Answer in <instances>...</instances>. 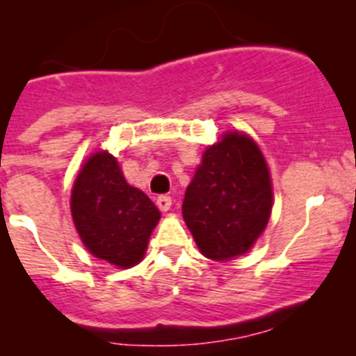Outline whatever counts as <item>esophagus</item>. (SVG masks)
I'll return each instance as SVG.
<instances>
[{
	"label": "esophagus",
	"instance_id": "esophagus-1",
	"mask_svg": "<svg viewBox=\"0 0 356 356\" xmlns=\"http://www.w3.org/2000/svg\"><path fill=\"white\" fill-rule=\"evenodd\" d=\"M171 204H172V200L169 197V195H159V197H156V207L161 208L162 211H168L169 208H171Z\"/></svg>",
	"mask_w": 356,
	"mask_h": 356
}]
</instances>
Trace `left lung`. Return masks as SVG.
<instances>
[{
  "label": "left lung",
  "instance_id": "1",
  "mask_svg": "<svg viewBox=\"0 0 356 356\" xmlns=\"http://www.w3.org/2000/svg\"><path fill=\"white\" fill-rule=\"evenodd\" d=\"M272 181L265 156L245 134L207 148L185 192V224L201 252L227 261L247 252L268 224Z\"/></svg>",
  "mask_w": 356,
  "mask_h": 356
}]
</instances>
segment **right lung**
I'll list each match as a JSON object with an SVG mask.
<instances>
[{
	"label": "right lung",
	"mask_w": 356,
	"mask_h": 356,
	"mask_svg": "<svg viewBox=\"0 0 356 356\" xmlns=\"http://www.w3.org/2000/svg\"><path fill=\"white\" fill-rule=\"evenodd\" d=\"M72 217L95 257L120 268L138 265L161 211L148 195L130 187L111 153L88 159L72 188Z\"/></svg>",
	"instance_id": "add662e5"
}]
</instances>
